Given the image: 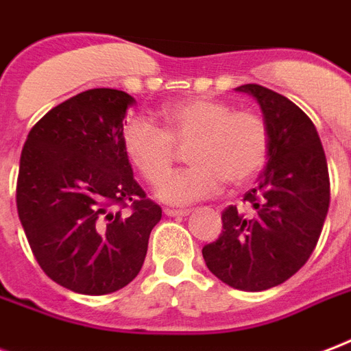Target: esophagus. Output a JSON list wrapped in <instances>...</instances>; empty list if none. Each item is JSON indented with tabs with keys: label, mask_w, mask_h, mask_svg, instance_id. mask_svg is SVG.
<instances>
[{
	"label": "esophagus",
	"mask_w": 351,
	"mask_h": 351,
	"mask_svg": "<svg viewBox=\"0 0 351 351\" xmlns=\"http://www.w3.org/2000/svg\"><path fill=\"white\" fill-rule=\"evenodd\" d=\"M164 213L167 215V217H186V215H189V210H164Z\"/></svg>",
	"instance_id": "34e87169"
}]
</instances>
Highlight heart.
I'll list each match as a JSON object with an SVG mask.
<instances>
[{"mask_svg":"<svg viewBox=\"0 0 351 351\" xmlns=\"http://www.w3.org/2000/svg\"><path fill=\"white\" fill-rule=\"evenodd\" d=\"M165 130L143 116L130 117L121 132L128 162L156 184L186 147L187 169L171 173L158 186V199L173 206L191 204L221 191L224 182L243 186L258 175L269 154V128L252 110H235L226 101L191 97L167 104Z\"/></svg>","mask_w":351,"mask_h":351,"instance_id":"obj_1","label":"heart"}]
</instances>
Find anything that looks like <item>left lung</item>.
<instances>
[{
	"mask_svg": "<svg viewBox=\"0 0 351 351\" xmlns=\"http://www.w3.org/2000/svg\"><path fill=\"white\" fill-rule=\"evenodd\" d=\"M235 92L261 108L269 128L267 165L258 186L245 193L248 211L228 206L223 234L202 256L221 282L258 293L289 280L309 259L330 208V176L317 128L293 101L259 84Z\"/></svg>",
	"mask_w": 351,
	"mask_h": 351,
	"instance_id": "obj_1",
	"label": "left lung"
}]
</instances>
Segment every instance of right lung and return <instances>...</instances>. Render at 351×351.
<instances>
[{
	"label": "right lung",
	"instance_id": "obj_1",
	"mask_svg": "<svg viewBox=\"0 0 351 351\" xmlns=\"http://www.w3.org/2000/svg\"><path fill=\"white\" fill-rule=\"evenodd\" d=\"M134 104L121 90H86L51 108L21 151V226L42 271L73 293L99 296L132 282L162 219L123 151V119ZM127 202L132 214L113 210Z\"/></svg>",
	"mask_w": 351,
	"mask_h": 351
}]
</instances>
